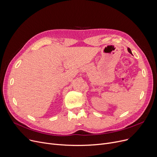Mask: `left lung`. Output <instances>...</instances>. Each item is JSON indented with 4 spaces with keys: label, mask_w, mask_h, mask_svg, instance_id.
<instances>
[{
    "label": "left lung",
    "mask_w": 157,
    "mask_h": 157,
    "mask_svg": "<svg viewBox=\"0 0 157 157\" xmlns=\"http://www.w3.org/2000/svg\"><path fill=\"white\" fill-rule=\"evenodd\" d=\"M128 52L130 53H131L132 54V52H131V50H130V49L129 48H128Z\"/></svg>",
    "instance_id": "8db88e82"
}]
</instances>
